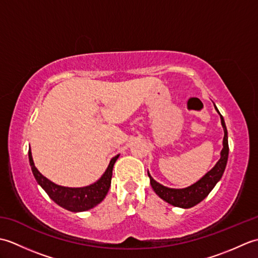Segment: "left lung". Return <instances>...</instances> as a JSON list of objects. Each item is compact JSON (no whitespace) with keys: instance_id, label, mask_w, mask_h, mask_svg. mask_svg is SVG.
I'll list each match as a JSON object with an SVG mask.
<instances>
[{"instance_id":"obj_1","label":"left lung","mask_w":258,"mask_h":258,"mask_svg":"<svg viewBox=\"0 0 258 258\" xmlns=\"http://www.w3.org/2000/svg\"><path fill=\"white\" fill-rule=\"evenodd\" d=\"M216 108V106H215ZM218 112V109L216 108ZM220 113V112H218ZM221 115V113H220ZM222 125L224 128V140H223V150L221 152V158L220 161L216 163L210 172H208L205 176H203L199 182H196L189 187L182 188V189H175V188H168L165 186L157 183L156 180L153 179V177L147 172L151 179V185L155 193L161 197L162 200L169 203L171 205L176 207H183V208H189L193 207L196 204H199L205 197L211 193V190L214 188L218 180L221 179L222 175L225 171L227 158H228V141H227V130L224 118L221 115Z\"/></svg>"}]
</instances>
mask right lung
<instances>
[{
	"instance_id": "obj_1",
	"label": "right lung",
	"mask_w": 258,
	"mask_h": 258,
	"mask_svg": "<svg viewBox=\"0 0 258 258\" xmlns=\"http://www.w3.org/2000/svg\"><path fill=\"white\" fill-rule=\"evenodd\" d=\"M117 158L118 155L112 158L105 173L103 174V176L97 182L85 186V187L72 188L54 184L50 179L43 176L35 167L31 150H29L30 165L36 182L42 186V188L46 191V194L50 196L51 200L55 202L57 205L71 212L89 211L97 204H100L104 200V197L106 196L109 189V186H111L113 166Z\"/></svg>"
}]
</instances>
